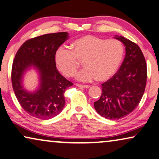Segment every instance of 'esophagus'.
Here are the masks:
<instances>
[{"label": "esophagus", "mask_w": 159, "mask_h": 159, "mask_svg": "<svg viewBox=\"0 0 159 159\" xmlns=\"http://www.w3.org/2000/svg\"><path fill=\"white\" fill-rule=\"evenodd\" d=\"M76 86L78 87H80V88L81 89H88L90 87L89 85H82V84H76Z\"/></svg>", "instance_id": "esophagus-1"}]
</instances>
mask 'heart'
Returning <instances> with one entry per match:
<instances>
[{"mask_svg": "<svg viewBox=\"0 0 159 159\" xmlns=\"http://www.w3.org/2000/svg\"><path fill=\"white\" fill-rule=\"evenodd\" d=\"M71 51L60 48L55 55L57 68L66 77L73 76L83 61L85 68L77 75L81 81L96 79L107 81L119 69L125 54L123 44L115 39L85 35L70 44Z\"/></svg>", "mask_w": 159, "mask_h": 159, "instance_id": "1", "label": "heart"}]
</instances>
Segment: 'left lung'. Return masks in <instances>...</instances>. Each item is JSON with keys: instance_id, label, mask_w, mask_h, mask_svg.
<instances>
[{"instance_id": "8db88e82", "label": "left lung", "mask_w": 159, "mask_h": 159, "mask_svg": "<svg viewBox=\"0 0 159 159\" xmlns=\"http://www.w3.org/2000/svg\"><path fill=\"white\" fill-rule=\"evenodd\" d=\"M115 39L125 46V57L117 73L102 84V93L94 108L109 120L122 118L132 112L141 100L146 89L147 65L138 44L123 37Z\"/></svg>"}]
</instances>
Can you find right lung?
<instances>
[{
  "label": "right lung",
  "instance_id": "1",
  "mask_svg": "<svg viewBox=\"0 0 159 159\" xmlns=\"http://www.w3.org/2000/svg\"><path fill=\"white\" fill-rule=\"evenodd\" d=\"M67 32L47 34L28 39L20 47L13 60L11 82L13 91L22 108L29 115L40 120H49L61 112L66 104L64 93L73 85L58 72L55 55L68 39ZM32 66L40 73L37 91L28 93L23 88V75Z\"/></svg>",
  "mask_w": 159,
  "mask_h": 159
}]
</instances>
